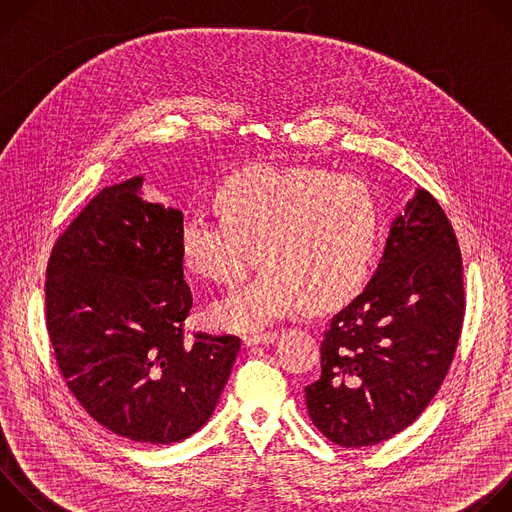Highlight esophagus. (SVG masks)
I'll return each instance as SVG.
<instances>
[{"label":"esophagus","mask_w":512,"mask_h":512,"mask_svg":"<svg viewBox=\"0 0 512 512\" xmlns=\"http://www.w3.org/2000/svg\"><path fill=\"white\" fill-rule=\"evenodd\" d=\"M277 338V332H259V334H247L243 336L245 346H255V344H269Z\"/></svg>","instance_id":"1"}]
</instances>
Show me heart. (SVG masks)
<instances>
[{"label":"heart","instance_id":"obj_1","mask_svg":"<svg viewBox=\"0 0 512 512\" xmlns=\"http://www.w3.org/2000/svg\"><path fill=\"white\" fill-rule=\"evenodd\" d=\"M223 216L188 214L180 229L184 265L235 287L263 255L265 267L210 308L225 330H257L328 308L367 281L381 243V214L360 178L308 166H253L216 192Z\"/></svg>","mask_w":512,"mask_h":512}]
</instances>
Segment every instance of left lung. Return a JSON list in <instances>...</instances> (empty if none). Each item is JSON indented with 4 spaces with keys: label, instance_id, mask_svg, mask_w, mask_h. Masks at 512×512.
I'll return each mask as SVG.
<instances>
[{
    "label": "left lung",
    "instance_id": "obj_1",
    "mask_svg": "<svg viewBox=\"0 0 512 512\" xmlns=\"http://www.w3.org/2000/svg\"><path fill=\"white\" fill-rule=\"evenodd\" d=\"M464 312L454 227L417 190L395 218L377 273L324 332L322 373L306 387L314 425L354 450L409 427L450 371Z\"/></svg>",
    "mask_w": 512,
    "mask_h": 512
}]
</instances>
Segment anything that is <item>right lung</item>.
Returning <instances> with one entry per match:
<instances>
[{
    "mask_svg": "<svg viewBox=\"0 0 512 512\" xmlns=\"http://www.w3.org/2000/svg\"><path fill=\"white\" fill-rule=\"evenodd\" d=\"M141 182L103 188L56 239L44 316L58 371L97 423L174 444L212 415L241 338L186 332L184 216L141 200Z\"/></svg>",
    "mask_w": 512,
    "mask_h": 512,
    "instance_id": "1",
    "label": "right lung"
}]
</instances>
